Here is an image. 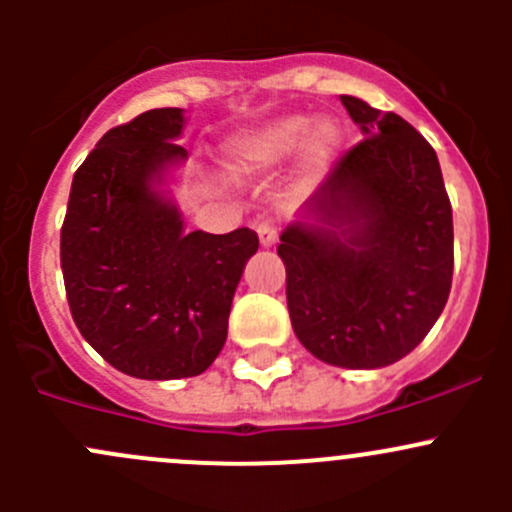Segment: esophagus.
<instances>
[{
  "label": "esophagus",
  "mask_w": 512,
  "mask_h": 512,
  "mask_svg": "<svg viewBox=\"0 0 512 512\" xmlns=\"http://www.w3.org/2000/svg\"><path fill=\"white\" fill-rule=\"evenodd\" d=\"M257 235H260V242L265 247H272L277 242V237H280V223L272 218H265L257 223Z\"/></svg>",
  "instance_id": "34e87169"
}]
</instances>
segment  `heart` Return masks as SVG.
I'll return each mask as SVG.
<instances>
[{"label": "heart", "instance_id": "b5f03b06", "mask_svg": "<svg viewBox=\"0 0 512 512\" xmlns=\"http://www.w3.org/2000/svg\"><path fill=\"white\" fill-rule=\"evenodd\" d=\"M307 143V160L312 165L327 163L339 146V131L332 123H319L312 131V121L304 116H285L267 126L232 138L227 146L230 165L240 173H257L272 165L285 163Z\"/></svg>", "mask_w": 512, "mask_h": 512}]
</instances>
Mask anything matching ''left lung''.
I'll list each match as a JSON object with an SVG mask.
<instances>
[{"instance_id": "8db88e82", "label": "left lung", "mask_w": 512, "mask_h": 512, "mask_svg": "<svg viewBox=\"0 0 512 512\" xmlns=\"http://www.w3.org/2000/svg\"><path fill=\"white\" fill-rule=\"evenodd\" d=\"M364 141L280 237L294 334L317 359L379 369L414 352L446 307L453 213L431 143L396 113L342 96Z\"/></svg>"}]
</instances>
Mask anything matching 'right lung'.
<instances>
[{
    "label": "right lung",
    "mask_w": 512,
    "mask_h": 512,
    "mask_svg": "<svg viewBox=\"0 0 512 512\" xmlns=\"http://www.w3.org/2000/svg\"><path fill=\"white\" fill-rule=\"evenodd\" d=\"M180 108H153L101 136L74 173L61 225V272L86 342L136 379H185L215 361L232 294L257 232H183L151 188L183 160Z\"/></svg>",
    "instance_id": "obj_1"
}]
</instances>
